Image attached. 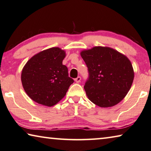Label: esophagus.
I'll list each match as a JSON object with an SVG mask.
<instances>
[{
	"label": "esophagus",
	"instance_id": "esophagus-1",
	"mask_svg": "<svg viewBox=\"0 0 151 151\" xmlns=\"http://www.w3.org/2000/svg\"><path fill=\"white\" fill-rule=\"evenodd\" d=\"M80 81H81V77H80V76H78V78H76L75 79V81L77 83H80Z\"/></svg>",
	"mask_w": 151,
	"mask_h": 151
}]
</instances>
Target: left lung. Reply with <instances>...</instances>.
Here are the masks:
<instances>
[{"mask_svg":"<svg viewBox=\"0 0 151 151\" xmlns=\"http://www.w3.org/2000/svg\"><path fill=\"white\" fill-rule=\"evenodd\" d=\"M81 56L88 70L83 88L91 102L102 108L119 103L130 90L134 80L129 59L107 47L83 51Z\"/></svg>","mask_w":151,"mask_h":151,"instance_id":"left-lung-1","label":"left lung"}]
</instances>
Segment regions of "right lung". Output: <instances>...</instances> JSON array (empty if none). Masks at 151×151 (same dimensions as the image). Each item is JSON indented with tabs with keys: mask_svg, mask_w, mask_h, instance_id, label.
Instances as JSON below:
<instances>
[{
	"mask_svg": "<svg viewBox=\"0 0 151 151\" xmlns=\"http://www.w3.org/2000/svg\"><path fill=\"white\" fill-rule=\"evenodd\" d=\"M65 53L52 47L36 54L27 61L21 73L27 94L40 104L53 106L62 99L74 82L62 61Z\"/></svg>",
	"mask_w": 151,
	"mask_h": 151,
	"instance_id": "obj_1",
	"label": "right lung"
}]
</instances>
